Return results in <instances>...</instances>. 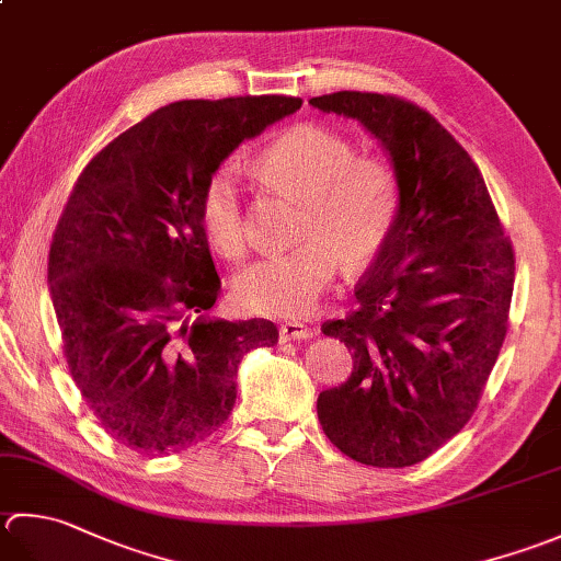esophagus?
<instances>
[{"mask_svg": "<svg viewBox=\"0 0 561 561\" xmlns=\"http://www.w3.org/2000/svg\"><path fill=\"white\" fill-rule=\"evenodd\" d=\"M313 333H311V328L309 325H304V323H282L279 325V340L282 343H287V340H306V337H311Z\"/></svg>", "mask_w": 561, "mask_h": 561, "instance_id": "esophagus-1", "label": "esophagus"}]
</instances>
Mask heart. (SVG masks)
<instances>
[{
	"label": "heart",
	"mask_w": 561,
	"mask_h": 561,
	"mask_svg": "<svg viewBox=\"0 0 561 561\" xmlns=\"http://www.w3.org/2000/svg\"><path fill=\"white\" fill-rule=\"evenodd\" d=\"M262 178L299 196V248L245 267L233 282L240 309L270 318L309 313L340 270H362L387 248L399 214V182L387 162L357 158L353 142L335 130L301 124L257 158ZM202 230L218 255L243 257L248 218L238 174L216 170L199 204Z\"/></svg>",
	"instance_id": "heart-1"
}]
</instances>
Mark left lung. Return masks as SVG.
I'll return each instance as SVG.
<instances>
[{
	"mask_svg": "<svg viewBox=\"0 0 561 561\" xmlns=\"http://www.w3.org/2000/svg\"><path fill=\"white\" fill-rule=\"evenodd\" d=\"M355 118L389 156L399 214L357 284V311L323 333L353 350V375L318 397L340 453L411 467L462 431L508 328L515 260L479 168L437 121L399 96L309 99Z\"/></svg>",
	"mask_w": 561,
	"mask_h": 561,
	"instance_id": "obj_1",
	"label": "left lung"
}]
</instances>
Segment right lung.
Segmentation results:
<instances>
[{"mask_svg":"<svg viewBox=\"0 0 561 561\" xmlns=\"http://www.w3.org/2000/svg\"><path fill=\"white\" fill-rule=\"evenodd\" d=\"M296 96L184 99L87 164L58 221L48 287L70 375L96 421L140 455L182 453L236 405L238 365L277 343L265 318H208L218 279L199 204L240 142Z\"/></svg>","mask_w":561,"mask_h":561,"instance_id":"1","label":"right lung"}]
</instances>
